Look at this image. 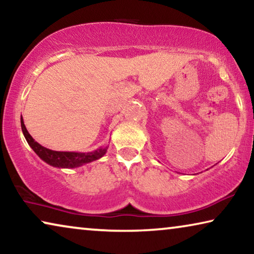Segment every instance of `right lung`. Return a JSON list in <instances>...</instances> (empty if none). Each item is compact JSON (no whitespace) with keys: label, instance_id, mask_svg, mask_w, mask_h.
Returning <instances> with one entry per match:
<instances>
[{"label":"right lung","instance_id":"obj_1","mask_svg":"<svg viewBox=\"0 0 254 254\" xmlns=\"http://www.w3.org/2000/svg\"><path fill=\"white\" fill-rule=\"evenodd\" d=\"M21 128L22 133L25 135L27 142L31 149L37 154L40 159L47 163L48 165L53 167L59 168H75L80 167L84 164L91 163L94 160H97L106 154L107 148H98L97 150L90 151V152H75V151H55L51 150V149L43 147L37 141H35L33 136L29 134L27 131L25 123H23V119L21 116Z\"/></svg>","mask_w":254,"mask_h":254}]
</instances>
